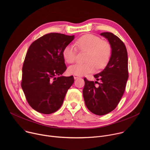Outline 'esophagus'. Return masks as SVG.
<instances>
[{
    "instance_id": "esophagus-1",
    "label": "esophagus",
    "mask_w": 150,
    "mask_h": 150,
    "mask_svg": "<svg viewBox=\"0 0 150 150\" xmlns=\"http://www.w3.org/2000/svg\"><path fill=\"white\" fill-rule=\"evenodd\" d=\"M80 77H81V76H78V75H74V78L75 79H78V78H79Z\"/></svg>"
}]
</instances>
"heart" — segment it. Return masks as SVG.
Here are the masks:
<instances>
[{"label": "heart", "mask_w": 150, "mask_h": 150, "mask_svg": "<svg viewBox=\"0 0 150 150\" xmlns=\"http://www.w3.org/2000/svg\"><path fill=\"white\" fill-rule=\"evenodd\" d=\"M75 45L80 50L86 51L84 63H76L68 68L71 75L81 76L93 72L96 68L102 69L109 62L112 54V48L109 42L103 41L99 37L93 34H86L81 37ZM76 48L72 45L67 46L63 50L62 55L68 63H73L76 60Z\"/></svg>", "instance_id": "1"}]
</instances>
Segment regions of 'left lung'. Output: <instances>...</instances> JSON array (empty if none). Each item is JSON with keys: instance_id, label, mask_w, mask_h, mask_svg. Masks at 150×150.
Segmentation results:
<instances>
[{"instance_id": "8db88e82", "label": "left lung", "mask_w": 150, "mask_h": 150, "mask_svg": "<svg viewBox=\"0 0 150 150\" xmlns=\"http://www.w3.org/2000/svg\"><path fill=\"white\" fill-rule=\"evenodd\" d=\"M109 42L112 54L105 68L94 75L97 81L84 78V101L93 113L102 116L113 111L119 103L128 79L127 53L123 41L112 33L100 34ZM100 82L98 83V81ZM95 83L99 85L95 86Z\"/></svg>"}]
</instances>
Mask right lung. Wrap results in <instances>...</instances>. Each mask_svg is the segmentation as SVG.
<instances>
[{
  "mask_svg": "<svg viewBox=\"0 0 150 150\" xmlns=\"http://www.w3.org/2000/svg\"><path fill=\"white\" fill-rule=\"evenodd\" d=\"M74 35L52 33L41 37L30 45L24 62L21 87L35 111L51 114L62 106L73 76H63L67 69L62 52Z\"/></svg>",
  "mask_w": 150,
  "mask_h": 150,
  "instance_id": "right-lung-1",
  "label": "right lung"
}]
</instances>
